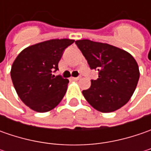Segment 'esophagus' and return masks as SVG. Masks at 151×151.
I'll list each match as a JSON object with an SVG mask.
<instances>
[{
	"mask_svg": "<svg viewBox=\"0 0 151 151\" xmlns=\"http://www.w3.org/2000/svg\"><path fill=\"white\" fill-rule=\"evenodd\" d=\"M79 78H80V77H72L71 80H73V81H78Z\"/></svg>",
	"mask_w": 151,
	"mask_h": 151,
	"instance_id": "34e87169",
	"label": "esophagus"
}]
</instances>
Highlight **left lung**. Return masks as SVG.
<instances>
[{
    "label": "left lung",
    "instance_id": "1",
    "mask_svg": "<svg viewBox=\"0 0 151 151\" xmlns=\"http://www.w3.org/2000/svg\"><path fill=\"white\" fill-rule=\"evenodd\" d=\"M90 66L97 70L98 78L82 91L86 100L97 111L111 113L129 101L134 92L139 70L136 60L124 50L88 39L76 41Z\"/></svg>",
    "mask_w": 151,
    "mask_h": 151
}]
</instances>
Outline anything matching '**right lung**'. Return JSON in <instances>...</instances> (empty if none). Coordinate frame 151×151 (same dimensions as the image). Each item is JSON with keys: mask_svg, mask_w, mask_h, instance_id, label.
<instances>
[{"mask_svg": "<svg viewBox=\"0 0 151 151\" xmlns=\"http://www.w3.org/2000/svg\"><path fill=\"white\" fill-rule=\"evenodd\" d=\"M72 39H52L27 47L12 64L11 77L21 100L31 109L45 113L63 99L69 81L53 75Z\"/></svg>", "mask_w": 151, "mask_h": 151, "instance_id": "1", "label": "right lung"}]
</instances>
